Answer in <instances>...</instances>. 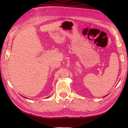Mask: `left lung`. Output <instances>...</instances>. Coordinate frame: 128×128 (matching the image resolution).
Masks as SVG:
<instances>
[{"label": "left lung", "instance_id": "1", "mask_svg": "<svg viewBox=\"0 0 128 128\" xmlns=\"http://www.w3.org/2000/svg\"><path fill=\"white\" fill-rule=\"evenodd\" d=\"M105 96H104V97H105Z\"/></svg>", "mask_w": 128, "mask_h": 128}]
</instances>
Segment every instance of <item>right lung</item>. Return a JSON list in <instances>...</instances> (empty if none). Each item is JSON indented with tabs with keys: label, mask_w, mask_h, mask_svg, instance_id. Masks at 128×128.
<instances>
[{
	"label": "right lung",
	"mask_w": 128,
	"mask_h": 128,
	"mask_svg": "<svg viewBox=\"0 0 128 128\" xmlns=\"http://www.w3.org/2000/svg\"><path fill=\"white\" fill-rule=\"evenodd\" d=\"M25 98H26V97H25Z\"/></svg>",
	"instance_id": "right-lung-1"
}]
</instances>
